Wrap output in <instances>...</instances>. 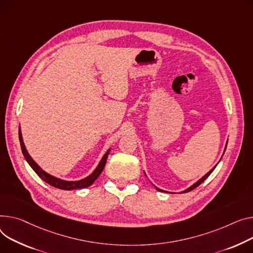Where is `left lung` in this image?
<instances>
[{
  "label": "left lung",
  "instance_id": "1",
  "mask_svg": "<svg viewBox=\"0 0 253 253\" xmlns=\"http://www.w3.org/2000/svg\"><path fill=\"white\" fill-rule=\"evenodd\" d=\"M225 150H226V149H225ZM215 167H216V166H214V167L212 168V169H211V170L209 173H207V174H206V175H205L203 178H200V179H199V180H198L196 183H194V184L192 185V186H190L189 188H187L186 190H184V191H182V192H183V193H184V192H189V191L193 190L194 188H196L197 186H199V185H200L201 183H203V182H204V181H205V180H206V179H207V178H208V177H209V176H210V175L212 173V171L214 170V168H215ZM156 188H157V190H159V191H164V190H162V189H159L158 187H156ZM165 192H166V191H165Z\"/></svg>",
  "mask_w": 253,
  "mask_h": 253
}]
</instances>
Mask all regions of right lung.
<instances>
[{
    "label": "right lung",
    "instance_id": "right-lung-1",
    "mask_svg": "<svg viewBox=\"0 0 253 253\" xmlns=\"http://www.w3.org/2000/svg\"><path fill=\"white\" fill-rule=\"evenodd\" d=\"M19 141H20V145H21V150H22V154L25 158V160L27 161V163L29 164V166L32 168V170L35 171L44 182H46L47 184H49L50 186L62 189V190H73V189H80V188H86L98 178V176L100 175V173L103 172L105 165L107 163V159L109 156V153L111 148L107 151V153L104 155V157L100 160L99 164L97 165V167L95 168V170L86 178L78 180V181H66V180H62L59 179L57 177H54L52 175H49L48 173L44 172L42 168L32 160V158L29 156L28 151L24 145L23 142V138H22V134H21V130L19 129Z\"/></svg>",
    "mask_w": 253,
    "mask_h": 253
}]
</instances>
